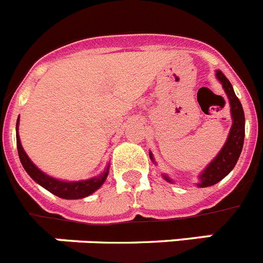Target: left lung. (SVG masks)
Here are the masks:
<instances>
[{
	"instance_id": "obj_1",
	"label": "left lung",
	"mask_w": 263,
	"mask_h": 263,
	"mask_svg": "<svg viewBox=\"0 0 263 263\" xmlns=\"http://www.w3.org/2000/svg\"><path fill=\"white\" fill-rule=\"evenodd\" d=\"M216 79L221 83L229 100V106H231V117H232V127L229 130L228 138L225 141L224 146L220 152L217 153L215 158L211 160V163L197 175L196 185L199 188L211 187V185L218 183L221 179H224L228 174L236 166L237 160L240 158L242 152L243 138H245V115L241 105L240 100L234 93V89L232 87L231 81L225 78L221 71H216ZM150 159L157 164L153 153H148ZM163 179L168 183H174V180L166 174H162Z\"/></svg>"
}]
</instances>
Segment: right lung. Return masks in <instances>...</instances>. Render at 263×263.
<instances>
[{
    "mask_svg": "<svg viewBox=\"0 0 263 263\" xmlns=\"http://www.w3.org/2000/svg\"><path fill=\"white\" fill-rule=\"evenodd\" d=\"M18 125H20V117L17 120V148H18V155H20L21 163H22L23 168L26 170V173L29 174L30 178L34 182L38 183L43 188H46L47 191L51 194L57 195V196L62 197V199H67V200H73V199H83L89 195L93 194L97 191L104 182L108 178L109 174V164L105 167L103 173L99 174L97 176H93L90 179H85V180H76V182H68V180H60V179L52 178V176L47 175L43 173L41 168L32 163L31 159L27 157L26 152L23 150L22 143H21L20 134H18Z\"/></svg>",
    "mask_w": 263,
    "mask_h": 263,
    "instance_id": "1",
    "label": "right lung"
}]
</instances>
